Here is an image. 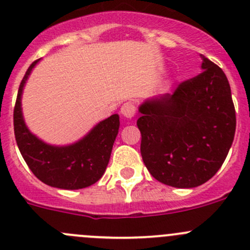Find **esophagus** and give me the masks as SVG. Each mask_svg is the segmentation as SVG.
Listing matches in <instances>:
<instances>
[{"instance_id": "obj_1", "label": "esophagus", "mask_w": 250, "mask_h": 250, "mask_svg": "<svg viewBox=\"0 0 250 250\" xmlns=\"http://www.w3.org/2000/svg\"><path fill=\"white\" fill-rule=\"evenodd\" d=\"M120 112H122V114L124 115L126 119H132L136 114V107L133 105V103L126 102L122 107V110H120Z\"/></svg>"}]
</instances>
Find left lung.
<instances>
[{"mask_svg":"<svg viewBox=\"0 0 250 250\" xmlns=\"http://www.w3.org/2000/svg\"><path fill=\"white\" fill-rule=\"evenodd\" d=\"M202 71L182 81L172 95L153 97L140 107L141 154L153 177L177 188L211 179L233 142L236 110L229 80L202 56Z\"/></svg>","mask_w":250,"mask_h":250,"instance_id":"8db88e82","label":"left lung"}]
</instances>
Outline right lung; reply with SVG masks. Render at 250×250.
I'll use <instances>...</instances> for the list:
<instances>
[{
    "mask_svg": "<svg viewBox=\"0 0 250 250\" xmlns=\"http://www.w3.org/2000/svg\"><path fill=\"white\" fill-rule=\"evenodd\" d=\"M39 61L29 66L19 86L13 112L17 145L33 174L43 184L62 189L85 188L96 184L107 169L119 132V115L101 122L74 145L57 147L42 142L29 131L21 114V92Z\"/></svg>",
    "mask_w": 250,
    "mask_h": 250,
    "instance_id": "right-lung-1",
    "label": "right lung"
}]
</instances>
